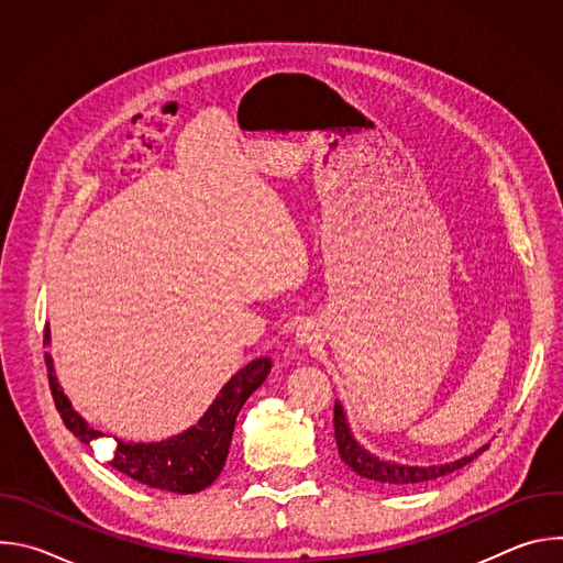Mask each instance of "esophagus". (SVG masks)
Returning <instances> with one entry per match:
<instances>
[{
  "mask_svg": "<svg viewBox=\"0 0 563 563\" xmlns=\"http://www.w3.org/2000/svg\"><path fill=\"white\" fill-rule=\"evenodd\" d=\"M318 339H320V334H318V330L313 328V323H300V325H298V330H296V343H298L300 347H313V345L318 343Z\"/></svg>",
  "mask_w": 563,
  "mask_h": 563,
  "instance_id": "34e87169",
  "label": "esophagus"
}]
</instances>
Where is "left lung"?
Instances as JSON below:
<instances>
[{"label": "left lung", "mask_w": 563, "mask_h": 563, "mask_svg": "<svg viewBox=\"0 0 563 563\" xmlns=\"http://www.w3.org/2000/svg\"><path fill=\"white\" fill-rule=\"evenodd\" d=\"M334 437H336V445H339V454L341 461L352 467L358 476L376 481V484H385V486H410V484H423V481H432L439 476H445L454 470H461L465 463H470L474 456H478L488 445L478 448L474 454L463 456L459 461H450L443 465H404V463H394V461H385L374 456L372 452H367L352 434L347 417L343 406L336 400L334 406Z\"/></svg>", "instance_id": "8db88e82"}]
</instances>
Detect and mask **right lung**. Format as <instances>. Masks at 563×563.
Masks as SVG:
<instances>
[{"instance_id":"1","label":"right lung","mask_w":563,"mask_h":563,"mask_svg":"<svg viewBox=\"0 0 563 563\" xmlns=\"http://www.w3.org/2000/svg\"><path fill=\"white\" fill-rule=\"evenodd\" d=\"M44 341L51 343L48 328L44 330ZM46 369L55 408L73 437L87 445L104 437L73 410L70 400L57 383L53 358L48 354ZM269 369V358H256L240 372H235L220 389L202 419L178 437L157 443H126L115 439L118 448L111 465L148 488L169 490L178 495H194L205 490L213 484L224 467L238 412L243 410L245 400L265 383Z\"/></svg>"}]
</instances>
